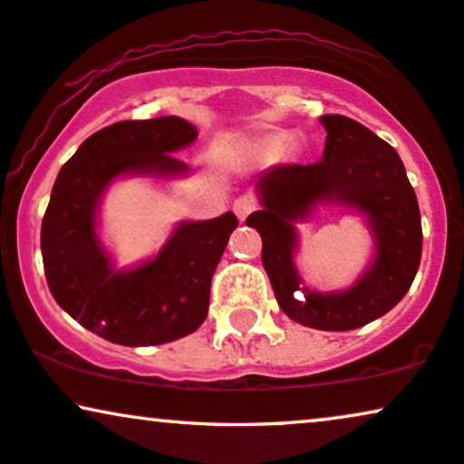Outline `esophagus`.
<instances>
[{
  "label": "esophagus",
  "mask_w": 464,
  "mask_h": 464,
  "mask_svg": "<svg viewBox=\"0 0 464 464\" xmlns=\"http://www.w3.org/2000/svg\"><path fill=\"white\" fill-rule=\"evenodd\" d=\"M256 209V201L252 195H242L237 197L236 201H233V212L237 214L239 220H246L248 218V214H252Z\"/></svg>",
  "instance_id": "34e87169"
}]
</instances>
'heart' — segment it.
<instances>
[{
    "label": "heart",
    "mask_w": 464,
    "mask_h": 464,
    "mask_svg": "<svg viewBox=\"0 0 464 464\" xmlns=\"http://www.w3.org/2000/svg\"><path fill=\"white\" fill-rule=\"evenodd\" d=\"M283 140H285L283 134H276V137H269L267 143H269V148H278V145L283 143Z\"/></svg>",
    "instance_id": "heart-1"
}]
</instances>
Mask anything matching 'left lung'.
I'll list each match as a JSON object with an SVG mask.
<instances>
[{
  "label": "left lung",
  "mask_w": 464,
  "mask_h": 464,
  "mask_svg": "<svg viewBox=\"0 0 464 464\" xmlns=\"http://www.w3.org/2000/svg\"><path fill=\"white\" fill-rule=\"evenodd\" d=\"M321 124L327 130L324 160L267 169L256 181L263 208L246 225L263 239V267L283 313L314 330L347 332L383 316L409 291L421 259V220L418 197L390 143L344 115H324ZM319 202L353 207L372 225L375 259L347 292L306 290L292 263V222Z\"/></svg>",
  "instance_id": "1"
}]
</instances>
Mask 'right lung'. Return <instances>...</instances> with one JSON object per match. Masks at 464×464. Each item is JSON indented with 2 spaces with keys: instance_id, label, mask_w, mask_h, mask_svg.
Returning a JSON list of instances; mask_svg holds the SVG:
<instances>
[{
  "instance_id": "add662e5",
  "label": "right lung",
  "mask_w": 464,
  "mask_h": 464,
  "mask_svg": "<svg viewBox=\"0 0 464 464\" xmlns=\"http://www.w3.org/2000/svg\"><path fill=\"white\" fill-rule=\"evenodd\" d=\"M195 139L197 128L175 115L117 121L85 139L53 186L40 231L46 283L72 319L111 343H171L208 316L212 276L237 227L236 214L179 222L154 259L132 269L113 267L96 231L111 181L186 175L188 167L173 154Z\"/></svg>"
}]
</instances>
